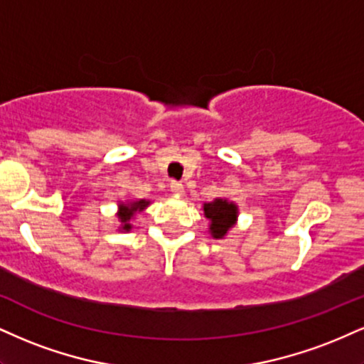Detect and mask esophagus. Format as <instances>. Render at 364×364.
<instances>
[{
	"instance_id": "esophagus-1",
	"label": "esophagus",
	"mask_w": 364,
	"mask_h": 364,
	"mask_svg": "<svg viewBox=\"0 0 364 364\" xmlns=\"http://www.w3.org/2000/svg\"><path fill=\"white\" fill-rule=\"evenodd\" d=\"M171 191H173L174 195H183L185 193V186H183L179 181H173L171 183Z\"/></svg>"
}]
</instances>
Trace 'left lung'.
Segmentation results:
<instances>
[{
    "mask_svg": "<svg viewBox=\"0 0 364 364\" xmlns=\"http://www.w3.org/2000/svg\"><path fill=\"white\" fill-rule=\"evenodd\" d=\"M205 217L210 218V232L215 239H222L227 230L234 225L235 217H237V207L229 203L227 200H213L203 205Z\"/></svg>",
    "mask_w": 364,
    "mask_h": 364,
    "instance_id": "left-lung-1",
    "label": "left lung"
}]
</instances>
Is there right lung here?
I'll list each match as a JSON object with an SVG mask.
<instances>
[{
  "mask_svg": "<svg viewBox=\"0 0 364 364\" xmlns=\"http://www.w3.org/2000/svg\"><path fill=\"white\" fill-rule=\"evenodd\" d=\"M149 201L146 200H140V201H134V203L130 205H122V210L120 213H118V218L122 220V224H124V230H130V224L129 220L132 218V215L137 210H142L144 207H147Z\"/></svg>",
  "mask_w": 364,
  "mask_h": 364,
  "instance_id": "right-lung-1",
  "label": "right lung"
}]
</instances>
